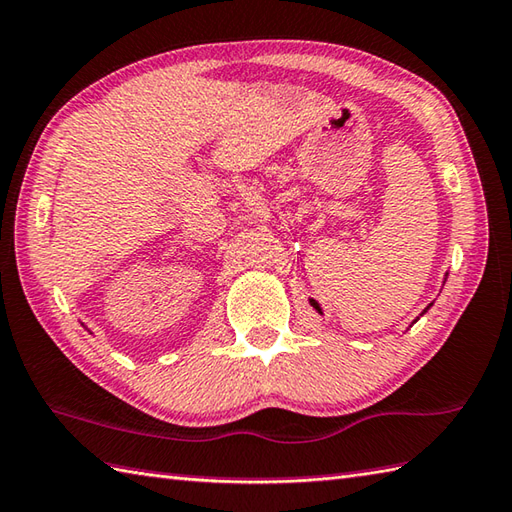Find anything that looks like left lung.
<instances>
[{
  "instance_id": "obj_1",
  "label": "left lung",
  "mask_w": 512,
  "mask_h": 512,
  "mask_svg": "<svg viewBox=\"0 0 512 512\" xmlns=\"http://www.w3.org/2000/svg\"><path fill=\"white\" fill-rule=\"evenodd\" d=\"M430 306H433V304H428V306L424 308V313H422V315H426V313H428V308H430ZM417 319H419V317H417ZM417 319H415V322H417ZM415 322H413V324H415ZM413 324H410V326H413Z\"/></svg>"
}]
</instances>
